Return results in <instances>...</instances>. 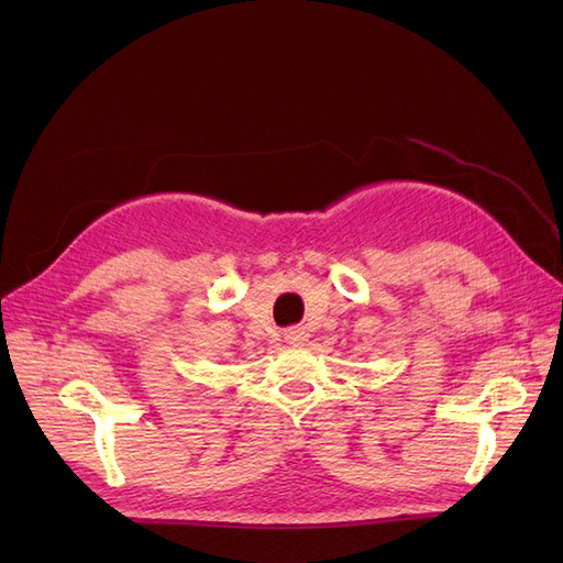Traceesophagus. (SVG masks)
<instances>
[{"label":"esophagus","instance_id":"esophagus-1","mask_svg":"<svg viewBox=\"0 0 563 563\" xmlns=\"http://www.w3.org/2000/svg\"><path fill=\"white\" fill-rule=\"evenodd\" d=\"M308 338H310V333H308V329L305 327H291V329H286L284 331V340L288 345H305L308 343Z\"/></svg>","mask_w":563,"mask_h":563}]
</instances>
